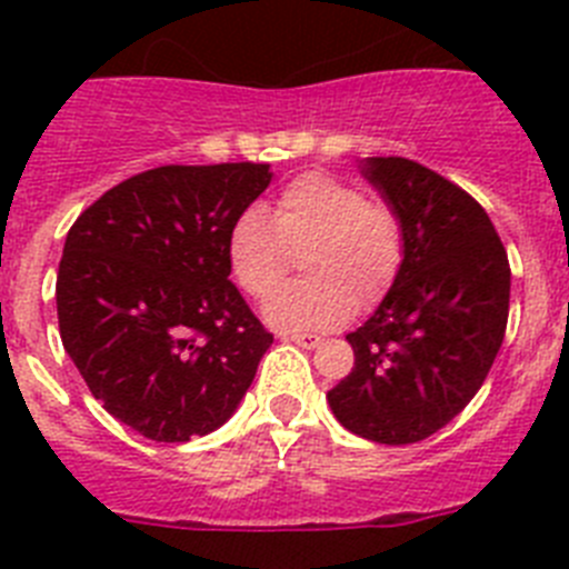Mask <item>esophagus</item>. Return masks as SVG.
I'll list each match as a JSON object with an SVG mask.
<instances>
[{
    "instance_id": "obj_1",
    "label": "esophagus",
    "mask_w": 569,
    "mask_h": 569,
    "mask_svg": "<svg viewBox=\"0 0 569 569\" xmlns=\"http://www.w3.org/2000/svg\"><path fill=\"white\" fill-rule=\"evenodd\" d=\"M281 339L293 341V345L305 347V350H310V347H319L321 345L319 336H313V333H281Z\"/></svg>"
}]
</instances>
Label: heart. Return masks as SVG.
Wrapping results in <instances>:
<instances>
[{
    "label": "heart",
    "instance_id": "obj_1",
    "mask_svg": "<svg viewBox=\"0 0 569 569\" xmlns=\"http://www.w3.org/2000/svg\"><path fill=\"white\" fill-rule=\"evenodd\" d=\"M301 279L276 293L264 319L276 330H328L353 308L379 305L405 261V230L385 202L330 173H301L281 188L273 219L261 208L236 216L228 233V264L250 299H268L293 270Z\"/></svg>",
    "mask_w": 569,
    "mask_h": 569
}]
</instances>
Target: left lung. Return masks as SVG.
<instances>
[{
    "label": "left lung",
    "instance_id": "8db88e82",
    "mask_svg": "<svg viewBox=\"0 0 569 569\" xmlns=\"http://www.w3.org/2000/svg\"><path fill=\"white\" fill-rule=\"evenodd\" d=\"M399 216L405 261L390 293L347 333L353 370L328 393L350 433L413 445L470 405L507 330L510 261L470 193L401 156L359 164Z\"/></svg>",
    "mask_w": 569,
    "mask_h": 569
}]
</instances>
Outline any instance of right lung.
Segmentation results:
<instances>
[{"label": "right lung", "instance_id": "obj_1", "mask_svg": "<svg viewBox=\"0 0 569 569\" xmlns=\"http://www.w3.org/2000/svg\"><path fill=\"white\" fill-rule=\"evenodd\" d=\"M270 164H164L79 216L57 276L59 333L93 399L153 441L213 433L273 336L236 290L228 233Z\"/></svg>", "mask_w": 569, "mask_h": 569}]
</instances>
